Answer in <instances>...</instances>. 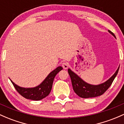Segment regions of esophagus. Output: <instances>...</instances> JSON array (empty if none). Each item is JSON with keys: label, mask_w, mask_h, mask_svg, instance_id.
I'll return each instance as SVG.
<instances>
[{"label": "esophagus", "mask_w": 124, "mask_h": 124, "mask_svg": "<svg viewBox=\"0 0 124 124\" xmlns=\"http://www.w3.org/2000/svg\"><path fill=\"white\" fill-rule=\"evenodd\" d=\"M68 66L69 65L67 62H63V63H62V67L63 68V69H66L68 68Z\"/></svg>", "instance_id": "esophagus-1"}]
</instances>
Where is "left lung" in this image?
Returning a JSON list of instances; mask_svg holds the SVG:
<instances>
[{
    "label": "left lung",
    "mask_w": 124,
    "mask_h": 124,
    "mask_svg": "<svg viewBox=\"0 0 124 124\" xmlns=\"http://www.w3.org/2000/svg\"><path fill=\"white\" fill-rule=\"evenodd\" d=\"M108 32L114 37L116 38L111 31L108 30ZM119 68V66L115 73L109 79L99 85H91L88 84L69 68L68 69V73L71 79L72 85L74 92L81 98H89L96 97L102 95L111 85L114 79L118 74Z\"/></svg>",
    "instance_id": "8db88e82"
}]
</instances>
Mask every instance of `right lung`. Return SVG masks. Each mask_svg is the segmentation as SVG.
Listing matches in <instances>:
<instances>
[{"label": "right lung", "mask_w": 124, "mask_h": 124, "mask_svg": "<svg viewBox=\"0 0 124 124\" xmlns=\"http://www.w3.org/2000/svg\"><path fill=\"white\" fill-rule=\"evenodd\" d=\"M63 68L61 66H58L47 76L41 84L33 88L20 87L15 84L10 79V80L15 88L16 90L22 96L28 100L39 101L45 98L49 94L52 88L53 82H54L55 76Z\"/></svg>", "instance_id": "right-lung-1"}]
</instances>
